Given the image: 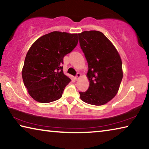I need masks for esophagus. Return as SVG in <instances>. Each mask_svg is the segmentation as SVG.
Returning <instances> with one entry per match:
<instances>
[{
    "mask_svg": "<svg viewBox=\"0 0 149 149\" xmlns=\"http://www.w3.org/2000/svg\"><path fill=\"white\" fill-rule=\"evenodd\" d=\"M80 77H81V74H80V73H77L76 76H75V77H76V79H78V78H79Z\"/></svg>",
    "mask_w": 149,
    "mask_h": 149,
    "instance_id": "1",
    "label": "esophagus"
}]
</instances>
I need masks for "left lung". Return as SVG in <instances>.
Masks as SVG:
<instances>
[{"mask_svg":"<svg viewBox=\"0 0 149 149\" xmlns=\"http://www.w3.org/2000/svg\"><path fill=\"white\" fill-rule=\"evenodd\" d=\"M81 49L88 63L89 87L79 92L83 101L101 106L117 94L123 77L122 63L117 50L102 32L84 31L78 34Z\"/></svg>","mask_w":149,"mask_h":149,"instance_id":"left-lung-1","label":"left lung"}]
</instances>
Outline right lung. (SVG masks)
<instances>
[{
  "label": "right lung",
  "instance_id": "1",
  "mask_svg": "<svg viewBox=\"0 0 149 149\" xmlns=\"http://www.w3.org/2000/svg\"><path fill=\"white\" fill-rule=\"evenodd\" d=\"M77 42L76 33L53 31L31 45L22 73L24 85L34 100L48 103L61 98L65 86L71 81L63 72V59Z\"/></svg>",
  "mask_w": 149,
  "mask_h": 149
}]
</instances>
